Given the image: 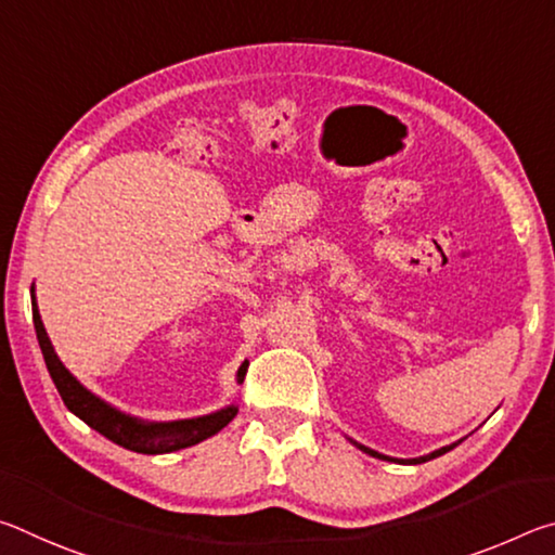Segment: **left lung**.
<instances>
[{"label":"left lung","mask_w":555,"mask_h":555,"mask_svg":"<svg viewBox=\"0 0 555 555\" xmlns=\"http://www.w3.org/2000/svg\"><path fill=\"white\" fill-rule=\"evenodd\" d=\"M357 446V443H354ZM457 443H453V446H446V448H440V450H434V453L430 455H424V457H413V460H397V457H389V455H379L377 450H370V448H364V446H360L364 453H370V455H374V457H379V460H391V463H406V465H418V463H426V460H434V457H438V455H443V453H448V450H453Z\"/></svg>","instance_id":"obj_1"}]
</instances>
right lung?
<instances>
[{"label":"right lung","mask_w":555,"mask_h":555,"mask_svg":"<svg viewBox=\"0 0 555 555\" xmlns=\"http://www.w3.org/2000/svg\"><path fill=\"white\" fill-rule=\"evenodd\" d=\"M34 327H36V337H39L46 367H49L51 379L55 384V389H59L65 406H68L75 416L86 421L90 428H95L98 434L109 438L112 443H117L121 448L134 450V453H144V455L171 453V450L195 446L201 443V440L215 436L218 430L228 426L234 416H237V406H228L210 413V416L168 421V424H146V421L131 418L127 413L112 409L109 403L98 399L95 393H90L68 370L63 367V362L59 360V354H55L49 335H46V327L39 315V306H36V296H34ZM244 374H247V362L240 367L237 382H244Z\"/></svg>","instance_id":"obj_1"}]
</instances>
